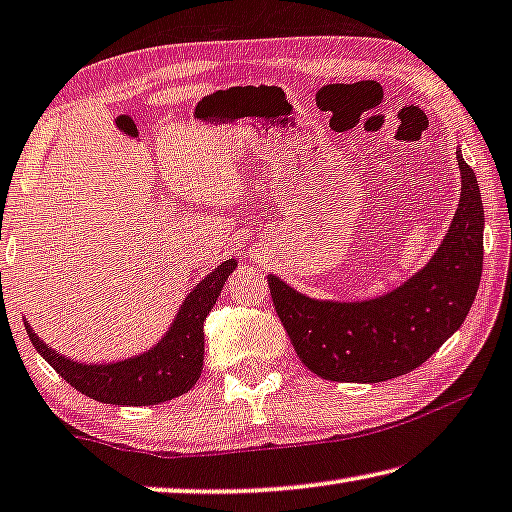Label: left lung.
I'll use <instances>...</instances> for the list:
<instances>
[{"label":"left lung","instance_id":"8db88e82","mask_svg":"<svg viewBox=\"0 0 512 512\" xmlns=\"http://www.w3.org/2000/svg\"><path fill=\"white\" fill-rule=\"evenodd\" d=\"M460 201L435 256L389 293L316 300L267 274L277 316L302 364L322 380L387 382L419 368L458 332L483 272V201L458 151Z\"/></svg>","mask_w":512,"mask_h":512}]
</instances>
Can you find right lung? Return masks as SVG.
<instances>
[{
	"mask_svg": "<svg viewBox=\"0 0 512 512\" xmlns=\"http://www.w3.org/2000/svg\"><path fill=\"white\" fill-rule=\"evenodd\" d=\"M238 267L235 258L217 265L190 290L167 332L141 355L82 364L52 350L25 320L27 334L47 364L64 380L98 403L141 407L167 403L190 391L203 371V320L215 306L226 279Z\"/></svg>",
	"mask_w": 512,
	"mask_h": 512,
	"instance_id": "1",
	"label": "right lung"
}]
</instances>
